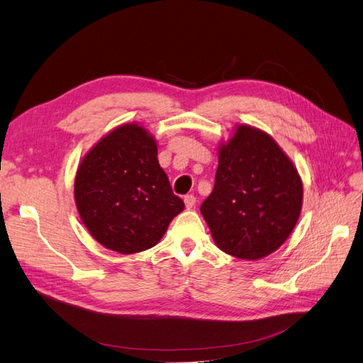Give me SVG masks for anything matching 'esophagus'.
<instances>
[{
	"instance_id": "1",
	"label": "esophagus",
	"mask_w": 363,
	"mask_h": 363,
	"mask_svg": "<svg viewBox=\"0 0 363 363\" xmlns=\"http://www.w3.org/2000/svg\"><path fill=\"white\" fill-rule=\"evenodd\" d=\"M196 203V199L191 194V195H186L184 196V204H186V208H192Z\"/></svg>"
}]
</instances>
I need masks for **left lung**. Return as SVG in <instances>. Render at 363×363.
I'll list each match as a JSON object with an SVG mask.
<instances>
[{"instance_id": "obj_1", "label": "left lung", "mask_w": 363, "mask_h": 363, "mask_svg": "<svg viewBox=\"0 0 363 363\" xmlns=\"http://www.w3.org/2000/svg\"><path fill=\"white\" fill-rule=\"evenodd\" d=\"M218 159L213 191L200 207L215 244L239 259L271 255L298 221V172L276 140L250 125L236 128Z\"/></svg>"}]
</instances>
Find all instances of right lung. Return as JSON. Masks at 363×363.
<instances>
[{"instance_id": "1", "label": "right lung", "mask_w": 363, "mask_h": 363, "mask_svg": "<svg viewBox=\"0 0 363 363\" xmlns=\"http://www.w3.org/2000/svg\"><path fill=\"white\" fill-rule=\"evenodd\" d=\"M74 195L91 235L121 255L155 247L184 208L160 168L155 138L136 124L115 128L87 152Z\"/></svg>"}]
</instances>
